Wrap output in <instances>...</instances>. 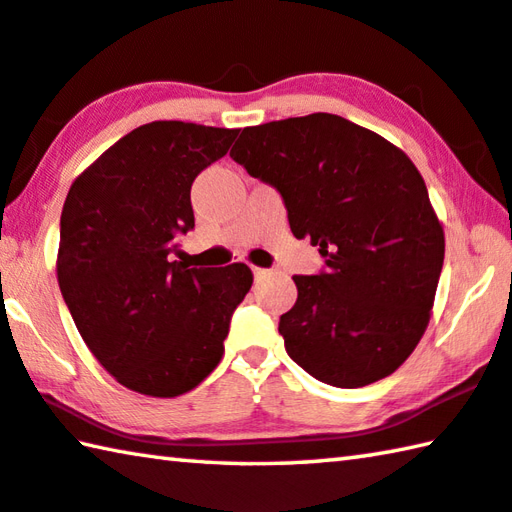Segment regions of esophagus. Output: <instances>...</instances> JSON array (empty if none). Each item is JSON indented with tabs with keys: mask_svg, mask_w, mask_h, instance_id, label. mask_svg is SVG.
I'll return each mask as SVG.
<instances>
[{
	"mask_svg": "<svg viewBox=\"0 0 512 512\" xmlns=\"http://www.w3.org/2000/svg\"><path fill=\"white\" fill-rule=\"evenodd\" d=\"M253 275H255V280L259 282V280H264V277L271 275V271H268V268H259V266H255V268H253Z\"/></svg>",
	"mask_w": 512,
	"mask_h": 512,
	"instance_id": "obj_1",
	"label": "esophagus"
}]
</instances>
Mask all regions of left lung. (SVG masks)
I'll list each match as a JSON object with an SVG mask.
<instances>
[{"instance_id":"8db88e82","label":"left lung","mask_w":512,"mask_h":512,"mask_svg":"<svg viewBox=\"0 0 512 512\" xmlns=\"http://www.w3.org/2000/svg\"><path fill=\"white\" fill-rule=\"evenodd\" d=\"M230 156L282 194L293 235L327 264L293 277L297 302L280 318L288 356L333 387L394 374L427 329L445 255L416 165L333 114L244 127Z\"/></svg>"}]
</instances>
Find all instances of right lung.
Here are the masks:
<instances>
[{"instance_id":"right-lung-1","label":"right lung","mask_w":512,"mask_h":512,"mask_svg":"<svg viewBox=\"0 0 512 512\" xmlns=\"http://www.w3.org/2000/svg\"><path fill=\"white\" fill-rule=\"evenodd\" d=\"M239 129L181 120L136 127L76 181L60 217L58 284L82 340L120 385L174 398L224 356L246 264L190 268L176 237L194 228L192 181Z\"/></svg>"}]
</instances>
